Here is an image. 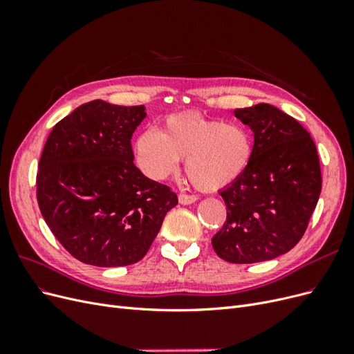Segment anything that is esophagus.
<instances>
[{"instance_id":"esophagus-1","label":"esophagus","mask_w":354,"mask_h":354,"mask_svg":"<svg viewBox=\"0 0 354 354\" xmlns=\"http://www.w3.org/2000/svg\"><path fill=\"white\" fill-rule=\"evenodd\" d=\"M196 196L194 195H186V194H180L178 195V202L181 203V205H190V203L196 202Z\"/></svg>"}]
</instances>
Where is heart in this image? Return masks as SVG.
Returning a JSON list of instances; mask_svg holds the SVG:
<instances>
[{
    "label": "heart",
    "instance_id": "b5f03b06",
    "mask_svg": "<svg viewBox=\"0 0 354 354\" xmlns=\"http://www.w3.org/2000/svg\"><path fill=\"white\" fill-rule=\"evenodd\" d=\"M252 151L246 128L198 112L168 116L159 133L143 131L134 142L137 164L149 178H167L185 159L186 174L202 192H217L234 183L248 169Z\"/></svg>",
    "mask_w": 354,
    "mask_h": 354
}]
</instances>
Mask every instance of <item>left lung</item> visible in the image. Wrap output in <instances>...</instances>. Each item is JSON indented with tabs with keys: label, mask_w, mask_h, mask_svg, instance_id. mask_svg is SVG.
Segmentation results:
<instances>
[{
	"label": "left lung",
	"mask_w": 354,
	"mask_h": 354,
	"mask_svg": "<svg viewBox=\"0 0 354 354\" xmlns=\"http://www.w3.org/2000/svg\"><path fill=\"white\" fill-rule=\"evenodd\" d=\"M234 116L254 133L252 159L220 190L227 218L212 248L229 263L273 260L303 238L317 205L322 176L316 145L301 124L272 104L236 109Z\"/></svg>",
	"instance_id": "left-lung-1"
}]
</instances>
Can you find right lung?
Segmentation results:
<instances>
[{"label":"right lung","mask_w":354,"mask_h":354,"mask_svg":"<svg viewBox=\"0 0 354 354\" xmlns=\"http://www.w3.org/2000/svg\"><path fill=\"white\" fill-rule=\"evenodd\" d=\"M145 106L93 100L59 121L37 174L47 226L75 259L97 267L140 261L178 199L134 165L131 137Z\"/></svg>","instance_id":"1"}]
</instances>
